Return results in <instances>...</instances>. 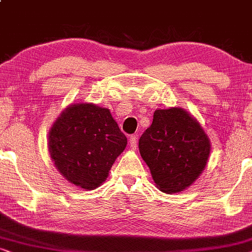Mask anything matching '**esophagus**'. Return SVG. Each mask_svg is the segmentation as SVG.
<instances>
[{
	"instance_id": "obj_1",
	"label": "esophagus",
	"mask_w": 252,
	"mask_h": 252,
	"mask_svg": "<svg viewBox=\"0 0 252 252\" xmlns=\"http://www.w3.org/2000/svg\"><path fill=\"white\" fill-rule=\"evenodd\" d=\"M129 145H130L131 150L136 151V148H137V137H136V136H131V137H130Z\"/></svg>"
}]
</instances>
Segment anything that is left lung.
<instances>
[{
    "mask_svg": "<svg viewBox=\"0 0 252 252\" xmlns=\"http://www.w3.org/2000/svg\"><path fill=\"white\" fill-rule=\"evenodd\" d=\"M211 145L197 120L180 107L157 109L139 139V152L163 193H179L200 177Z\"/></svg>",
    "mask_w": 252,
    "mask_h": 252,
    "instance_id": "obj_1",
    "label": "left lung"
}]
</instances>
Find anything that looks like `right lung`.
<instances>
[{"label":"right lung","mask_w":252,"mask_h":252,"mask_svg":"<svg viewBox=\"0 0 252 252\" xmlns=\"http://www.w3.org/2000/svg\"><path fill=\"white\" fill-rule=\"evenodd\" d=\"M126 144L111 111L91 102L67 106L48 137L57 170L67 182L83 189H94L105 182Z\"/></svg>","instance_id":"right-lung-1"}]
</instances>
